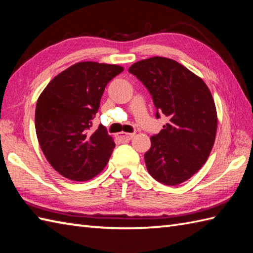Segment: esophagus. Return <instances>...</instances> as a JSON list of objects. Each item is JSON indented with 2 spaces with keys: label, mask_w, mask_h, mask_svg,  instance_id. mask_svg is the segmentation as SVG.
<instances>
[{
  "label": "esophagus",
  "mask_w": 253,
  "mask_h": 253,
  "mask_svg": "<svg viewBox=\"0 0 253 253\" xmlns=\"http://www.w3.org/2000/svg\"><path fill=\"white\" fill-rule=\"evenodd\" d=\"M133 136H135V133L121 132V133H118V135H116V138H117V139H120V140H121V141H123V142H127V141L131 140Z\"/></svg>",
  "instance_id": "1"
}]
</instances>
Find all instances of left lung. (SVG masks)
Masks as SVG:
<instances>
[{
	"label": "left lung",
	"mask_w": 253,
	"mask_h": 253,
	"mask_svg": "<svg viewBox=\"0 0 253 253\" xmlns=\"http://www.w3.org/2000/svg\"><path fill=\"white\" fill-rule=\"evenodd\" d=\"M148 89L157 118L169 123L151 137L144 154L147 169L155 180L176 186L188 180L207 162L215 141L217 115L208 85L174 60L154 56L128 69Z\"/></svg>",
	"instance_id": "obj_1"
}]
</instances>
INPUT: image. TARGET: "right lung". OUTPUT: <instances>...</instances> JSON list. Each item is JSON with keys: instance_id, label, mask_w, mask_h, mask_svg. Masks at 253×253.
<instances>
[{"instance_id": "add662e5", "label": "right lung", "mask_w": 253, "mask_h": 253, "mask_svg": "<svg viewBox=\"0 0 253 253\" xmlns=\"http://www.w3.org/2000/svg\"><path fill=\"white\" fill-rule=\"evenodd\" d=\"M123 71L80 62L53 78L38 99V141L52 168L66 178L89 180L109 162L115 143L104 126L92 130V120L106 84Z\"/></svg>"}]
</instances>
